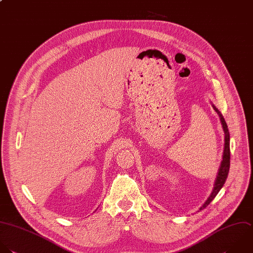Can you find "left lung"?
I'll return each instance as SVG.
<instances>
[{"instance_id": "1", "label": "left lung", "mask_w": 253, "mask_h": 253, "mask_svg": "<svg viewBox=\"0 0 253 253\" xmlns=\"http://www.w3.org/2000/svg\"><path fill=\"white\" fill-rule=\"evenodd\" d=\"M213 108L218 113V115L220 117V120H221V123H222V126H223V129H224V132H225V148H224V154H223V161L221 163V166H220V169H219V171H218V175L216 177V181H215V184H214V189H213L211 195L209 196V198L207 199V201L199 209L200 211L205 209L213 201V199L217 196V194L219 193L221 188L224 186V184L226 182V179L228 177V174H229L230 165H231L230 132H229V129H228V125L225 121L224 116L222 115V113L218 110V108L214 104H213Z\"/></svg>"}]
</instances>
